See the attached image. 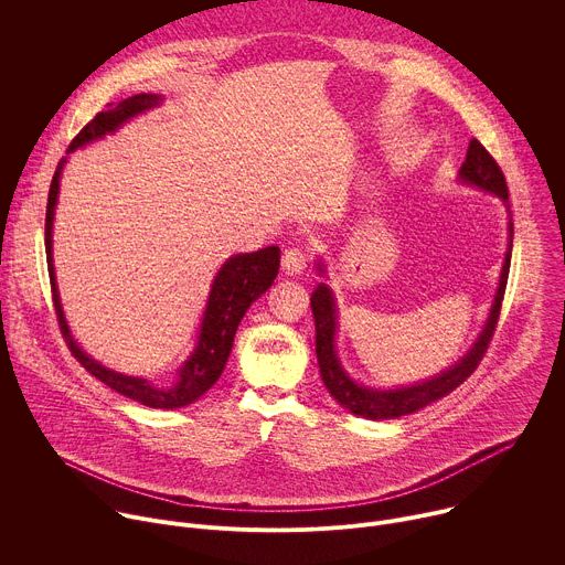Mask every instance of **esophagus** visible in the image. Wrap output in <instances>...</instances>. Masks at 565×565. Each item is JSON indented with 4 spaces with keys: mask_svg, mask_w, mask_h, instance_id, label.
Returning a JSON list of instances; mask_svg holds the SVG:
<instances>
[{
    "mask_svg": "<svg viewBox=\"0 0 565 565\" xmlns=\"http://www.w3.org/2000/svg\"><path fill=\"white\" fill-rule=\"evenodd\" d=\"M308 264V255L301 248H288L281 257V270L286 275H299Z\"/></svg>",
    "mask_w": 565,
    "mask_h": 565,
    "instance_id": "1",
    "label": "esophagus"
}]
</instances>
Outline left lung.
<instances>
[{
	"label": "left lung",
	"instance_id": "8db88e82",
	"mask_svg": "<svg viewBox=\"0 0 565 565\" xmlns=\"http://www.w3.org/2000/svg\"><path fill=\"white\" fill-rule=\"evenodd\" d=\"M458 177L467 185H473L482 192L497 194L510 210L505 177H503L497 160L492 158V153L482 147L476 138L469 140L467 158L460 166ZM508 230H510L508 253H505V262H503V270H501V279H499V290H497L486 327H482L478 340L473 342V347L467 351L465 358H460L454 366H449L447 371H443L436 377L425 380L420 384L382 391V388H371V386H362V384L353 382L347 375V371L342 369L338 353H335L338 308H335L333 290L327 284H319L315 288V292L310 295V308H312V317H315V351H317L319 373H321V380H324L329 393L340 402L344 409H349L355 416L369 418V420H388V418L407 416V414H414V412L427 407L429 402L445 397L476 371V366L480 364L482 355H486V351L494 338L505 286H508L510 259H512V236H514L512 221H510ZM319 273H324V268L319 266Z\"/></svg>",
	"mask_w": 565,
	"mask_h": 565
}]
</instances>
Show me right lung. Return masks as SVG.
<instances>
[{
  "label": "right lung",
  "mask_w": 565,
  "mask_h": 565,
  "mask_svg": "<svg viewBox=\"0 0 565 565\" xmlns=\"http://www.w3.org/2000/svg\"><path fill=\"white\" fill-rule=\"evenodd\" d=\"M160 96L156 94H138L131 96L118 105H107L105 111L96 114L92 122H87L79 131L71 145L68 151H75L77 147H83L92 140L103 138L105 134H111L122 127L129 118L153 109L160 105ZM66 151V153H68ZM66 163V158H62L57 163V170L51 181L49 190V203H46V225H44V244H46V264H49V277H51V292H53V306L57 315V324L60 331L66 340L68 351L75 355V360L83 364L92 375H96L100 382H105L109 388L118 391L120 395L140 402L145 407L151 409H179L188 407L192 402H196L223 373L225 362L232 351L234 333L244 319L246 310L250 308L253 301H257L275 281L279 273V248L268 246L257 253L248 255H234L230 257L221 270L216 273L212 281V290L205 303L203 321L199 329V340L192 351V355L183 362V366L177 371V382L172 386H156L147 377H134V375H122L116 373L96 360H92L83 349L77 347L73 340L64 310L60 303L57 295V284H55V270H53V214H55V203H57V192H60V174Z\"/></svg>",
  "instance_id": "obj_1"
}]
</instances>
